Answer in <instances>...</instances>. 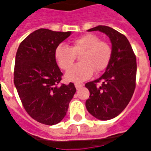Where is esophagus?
Wrapping results in <instances>:
<instances>
[{
	"instance_id": "34e87169",
	"label": "esophagus",
	"mask_w": 151,
	"mask_h": 151,
	"mask_svg": "<svg viewBox=\"0 0 151 151\" xmlns=\"http://www.w3.org/2000/svg\"><path fill=\"white\" fill-rule=\"evenodd\" d=\"M74 86H75V87L77 88V89H80L81 87H82L83 86V84H82V83H76L75 84H74Z\"/></svg>"
}]
</instances>
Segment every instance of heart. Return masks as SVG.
<instances>
[{
    "label": "heart",
    "mask_w": 151,
    "mask_h": 151,
    "mask_svg": "<svg viewBox=\"0 0 151 151\" xmlns=\"http://www.w3.org/2000/svg\"><path fill=\"white\" fill-rule=\"evenodd\" d=\"M76 55H81V63L72 67L66 73L65 79L79 83L89 79L94 70L101 72L106 68L111 59V48L97 36L88 34L75 39L70 47L60 44L54 51L58 66L65 70L73 64Z\"/></svg>",
    "instance_id": "b5f03b06"
}]
</instances>
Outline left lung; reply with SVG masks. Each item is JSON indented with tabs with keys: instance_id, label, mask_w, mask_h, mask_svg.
Listing matches in <instances>:
<instances>
[{
	"instance_id": "8db88e82",
	"label": "left lung",
	"mask_w": 151,
	"mask_h": 151,
	"mask_svg": "<svg viewBox=\"0 0 151 151\" xmlns=\"http://www.w3.org/2000/svg\"><path fill=\"white\" fill-rule=\"evenodd\" d=\"M96 30L104 33L110 38L112 50L103 75L85 84L90 91L86 107L97 119L107 121L118 116L132 97L136 86V56L127 38L117 30L99 25L87 31ZM100 82L101 85L98 86Z\"/></svg>"
}]
</instances>
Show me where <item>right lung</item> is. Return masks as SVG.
<instances>
[{
    "label": "right lung",
    "instance_id": "right-lung-1",
    "mask_svg": "<svg viewBox=\"0 0 151 151\" xmlns=\"http://www.w3.org/2000/svg\"><path fill=\"white\" fill-rule=\"evenodd\" d=\"M70 35L38 29L23 40L16 54L15 87L27 114L44 124L63 120L76 92L73 83L60 84L63 73L54 56L57 47Z\"/></svg>",
    "mask_w": 151,
    "mask_h": 151
}]
</instances>
